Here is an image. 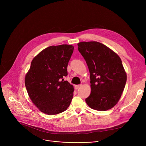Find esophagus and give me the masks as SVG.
Segmentation results:
<instances>
[{
  "mask_svg": "<svg viewBox=\"0 0 146 146\" xmlns=\"http://www.w3.org/2000/svg\"><path fill=\"white\" fill-rule=\"evenodd\" d=\"M81 87V85H76V86H75V89L77 90V89H78L79 88H80Z\"/></svg>",
  "mask_w": 146,
  "mask_h": 146,
  "instance_id": "34e87169",
  "label": "esophagus"
}]
</instances>
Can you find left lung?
I'll list each match as a JSON object with an SVG mask.
<instances>
[{
  "label": "left lung",
  "mask_w": 146,
  "mask_h": 146,
  "mask_svg": "<svg viewBox=\"0 0 146 146\" xmlns=\"http://www.w3.org/2000/svg\"><path fill=\"white\" fill-rule=\"evenodd\" d=\"M77 45L90 73L91 92L86 99L87 104L99 111L111 109L120 99L127 82L121 58L97 41H82Z\"/></svg>",
  "instance_id": "8db88e82"
}]
</instances>
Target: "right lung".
Instances as JSON below:
<instances>
[{
	"mask_svg": "<svg viewBox=\"0 0 146 146\" xmlns=\"http://www.w3.org/2000/svg\"><path fill=\"white\" fill-rule=\"evenodd\" d=\"M72 45L50 46L32 60L25 76V84L34 105L48 115L67 110L73 96L74 88L64 77L73 52Z\"/></svg>",
	"mask_w": 146,
	"mask_h": 146,
	"instance_id": "right-lung-1",
	"label": "right lung"
}]
</instances>
